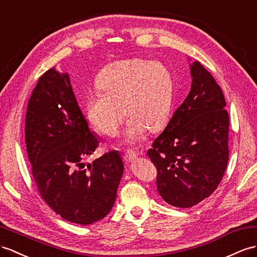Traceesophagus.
<instances>
[{"label":"esophagus","mask_w":257,"mask_h":257,"mask_svg":"<svg viewBox=\"0 0 257 257\" xmlns=\"http://www.w3.org/2000/svg\"><path fill=\"white\" fill-rule=\"evenodd\" d=\"M136 158H137V154L134 152H127V153H125L123 156L124 161H126V162H132Z\"/></svg>","instance_id":"esophagus-1"}]
</instances>
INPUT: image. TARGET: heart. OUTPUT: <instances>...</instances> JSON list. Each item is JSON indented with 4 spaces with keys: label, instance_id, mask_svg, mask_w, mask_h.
I'll use <instances>...</instances> for the list:
<instances>
[{
    "label": "heart",
    "instance_id": "heart-1",
    "mask_svg": "<svg viewBox=\"0 0 257 257\" xmlns=\"http://www.w3.org/2000/svg\"><path fill=\"white\" fill-rule=\"evenodd\" d=\"M96 86L99 90L88 93L85 111L92 126L103 135L115 136L125 113L128 118L123 141L134 145L144 139L147 128L152 132L160 128L170 113L174 81L170 70L160 62H115L99 72Z\"/></svg>",
    "mask_w": 257,
    "mask_h": 257
}]
</instances>
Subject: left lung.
I'll use <instances>...</instances> for the list:
<instances>
[{
  "mask_svg": "<svg viewBox=\"0 0 257 257\" xmlns=\"http://www.w3.org/2000/svg\"><path fill=\"white\" fill-rule=\"evenodd\" d=\"M191 75L190 93L147 152L159 195L181 208L215 192L229 159V114L220 86L197 61Z\"/></svg>",
  "mask_w": 257,
  "mask_h": 257,
  "instance_id": "8db88e82",
  "label": "left lung"
}]
</instances>
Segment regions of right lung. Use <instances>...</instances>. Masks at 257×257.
Segmentation results:
<instances>
[{"instance_id":"right-lung-1","label":"right lung","mask_w":257,"mask_h":257,"mask_svg":"<svg viewBox=\"0 0 257 257\" xmlns=\"http://www.w3.org/2000/svg\"><path fill=\"white\" fill-rule=\"evenodd\" d=\"M25 142L41 198L67 221L90 224L113 207L123 174L115 150L85 165L99 145L78 107L67 74L52 67L29 98Z\"/></svg>"}]
</instances>
